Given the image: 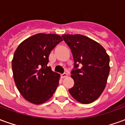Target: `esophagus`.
Wrapping results in <instances>:
<instances>
[{
	"instance_id": "1",
	"label": "esophagus",
	"mask_w": 125,
	"mask_h": 125,
	"mask_svg": "<svg viewBox=\"0 0 125 125\" xmlns=\"http://www.w3.org/2000/svg\"><path fill=\"white\" fill-rule=\"evenodd\" d=\"M67 76H68V73H62V75H61V77H62V78H66Z\"/></svg>"
}]
</instances>
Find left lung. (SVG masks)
<instances>
[{"label": "left lung", "mask_w": 125, "mask_h": 125, "mask_svg": "<svg viewBox=\"0 0 125 125\" xmlns=\"http://www.w3.org/2000/svg\"><path fill=\"white\" fill-rule=\"evenodd\" d=\"M62 37L70 47L74 61L71 72L74 85L69 92L78 102L92 103L106 86L110 72L109 55L100 44L86 36L66 34Z\"/></svg>", "instance_id": "obj_1"}]
</instances>
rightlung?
<instances>
[{"mask_svg": "<svg viewBox=\"0 0 125 125\" xmlns=\"http://www.w3.org/2000/svg\"><path fill=\"white\" fill-rule=\"evenodd\" d=\"M56 34L38 33L26 39L16 49L12 60L15 84L23 97L35 104L51 98L60 75L47 66L52 49L62 41Z\"/></svg>", "mask_w": 125, "mask_h": 125, "instance_id": "obj_1", "label": "right lung"}]
</instances>
